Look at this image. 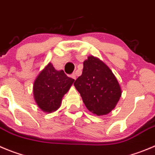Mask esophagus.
<instances>
[{
    "label": "esophagus",
    "mask_w": 155,
    "mask_h": 155,
    "mask_svg": "<svg viewBox=\"0 0 155 155\" xmlns=\"http://www.w3.org/2000/svg\"><path fill=\"white\" fill-rule=\"evenodd\" d=\"M71 77H72V78H74V80H76V73H73L71 74Z\"/></svg>",
    "instance_id": "esophagus-1"
}]
</instances>
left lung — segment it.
<instances>
[{
	"instance_id": "8db88e82",
	"label": "left lung",
	"mask_w": 155,
	"mask_h": 155,
	"mask_svg": "<svg viewBox=\"0 0 155 155\" xmlns=\"http://www.w3.org/2000/svg\"><path fill=\"white\" fill-rule=\"evenodd\" d=\"M87 108L97 116L108 114L122 94L116 77L103 61L89 56L84 62L82 74L74 83Z\"/></svg>"
}]
</instances>
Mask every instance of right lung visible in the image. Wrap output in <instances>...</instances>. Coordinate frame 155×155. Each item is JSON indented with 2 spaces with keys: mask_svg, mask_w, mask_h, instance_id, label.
Returning <instances> with one entry per match:
<instances>
[{
  "mask_svg": "<svg viewBox=\"0 0 155 155\" xmlns=\"http://www.w3.org/2000/svg\"><path fill=\"white\" fill-rule=\"evenodd\" d=\"M74 79L64 71H56L51 63L40 72L33 85V94L39 108L51 113L59 108L63 96L68 91Z\"/></svg>",
  "mask_w": 155,
  "mask_h": 155,
  "instance_id": "1",
  "label": "right lung"
}]
</instances>
